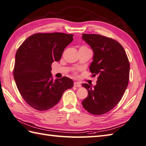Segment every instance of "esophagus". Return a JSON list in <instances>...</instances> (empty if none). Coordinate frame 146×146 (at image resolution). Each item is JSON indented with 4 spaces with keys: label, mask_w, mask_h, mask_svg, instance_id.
I'll use <instances>...</instances> for the list:
<instances>
[{
    "label": "esophagus",
    "mask_w": 146,
    "mask_h": 146,
    "mask_svg": "<svg viewBox=\"0 0 146 146\" xmlns=\"http://www.w3.org/2000/svg\"><path fill=\"white\" fill-rule=\"evenodd\" d=\"M74 86H76V87H78V88H80L81 86V84L78 82H74Z\"/></svg>",
    "instance_id": "obj_1"
}]
</instances>
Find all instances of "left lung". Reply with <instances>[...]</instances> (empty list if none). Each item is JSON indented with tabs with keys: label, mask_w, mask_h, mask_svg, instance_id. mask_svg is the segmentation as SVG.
Wrapping results in <instances>:
<instances>
[{
	"label": "left lung",
	"mask_w": 146,
	"mask_h": 146,
	"mask_svg": "<svg viewBox=\"0 0 146 146\" xmlns=\"http://www.w3.org/2000/svg\"><path fill=\"white\" fill-rule=\"evenodd\" d=\"M82 38L93 50L90 70L93 76H98L93 87L82 85L88 93L82 105L89 113L99 115L110 111L121 101L128 85L129 63L116 40L96 34H83Z\"/></svg>",
	"instance_id": "left-lung-1"
}]
</instances>
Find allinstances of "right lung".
Listing matches in <instances>:
<instances>
[{
    "label": "right lung",
    "instance_id": "right-lung-1",
    "mask_svg": "<svg viewBox=\"0 0 146 146\" xmlns=\"http://www.w3.org/2000/svg\"><path fill=\"white\" fill-rule=\"evenodd\" d=\"M73 35L63 33H36L27 38L15 55L13 76L25 102L38 111L54 106L64 92L74 82L63 77L54 80L51 65L60 60L65 48L73 40Z\"/></svg>",
    "mask_w": 146,
    "mask_h": 146
}]
</instances>
